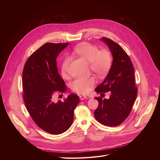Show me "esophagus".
I'll list each match as a JSON object with an SVG mask.
<instances>
[{"label":"esophagus","mask_w":160,"mask_h":160,"mask_svg":"<svg viewBox=\"0 0 160 160\" xmlns=\"http://www.w3.org/2000/svg\"><path fill=\"white\" fill-rule=\"evenodd\" d=\"M87 97L85 96H83V95H80V99L82 101V100H84L85 99H87Z\"/></svg>","instance_id":"obj_1"}]
</instances>
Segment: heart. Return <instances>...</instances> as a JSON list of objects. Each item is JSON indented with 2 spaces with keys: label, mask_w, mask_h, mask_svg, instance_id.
<instances>
[{
  "label": "heart",
  "mask_w": 160,
  "mask_h": 160,
  "mask_svg": "<svg viewBox=\"0 0 160 160\" xmlns=\"http://www.w3.org/2000/svg\"><path fill=\"white\" fill-rule=\"evenodd\" d=\"M75 52L89 62L91 71L98 77L104 78L110 71L112 64V57L108 50H99L96 45L89 43H82L75 48ZM70 60V58H65L61 66V75L64 78L68 77V69ZM95 84L96 80L92 77L87 78H78L72 83L71 88L75 92L85 94L90 92Z\"/></svg>",
  "instance_id": "b5f03b06"
}]
</instances>
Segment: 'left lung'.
Returning a JSON list of instances; mask_svg holds the SVG:
<instances>
[{"label": "left lung", "mask_w": 160, "mask_h": 160, "mask_svg": "<svg viewBox=\"0 0 160 160\" xmlns=\"http://www.w3.org/2000/svg\"><path fill=\"white\" fill-rule=\"evenodd\" d=\"M101 40L108 45L113 60L106 78L95 89L96 92L104 96L109 92V98H95L99 106L94 116L102 125L116 127L128 117L138 95L134 68L128 54L120 45L108 38L102 37Z\"/></svg>", "instance_id": "8db88e82"}]
</instances>
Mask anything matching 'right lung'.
I'll return each instance as SVG.
<instances>
[{
    "label": "right lung",
    "mask_w": 160,
    "mask_h": 160,
    "mask_svg": "<svg viewBox=\"0 0 160 160\" xmlns=\"http://www.w3.org/2000/svg\"><path fill=\"white\" fill-rule=\"evenodd\" d=\"M69 43H46L27 59L22 72L23 99L34 122L44 131L60 134L72 125L74 110L80 102L71 94L64 101H53L56 91L65 92L66 86L59 75L56 58Z\"/></svg>",
    "instance_id": "right-lung-1"
}]
</instances>
